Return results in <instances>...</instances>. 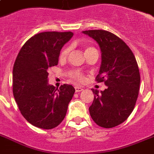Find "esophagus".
Returning <instances> with one entry per match:
<instances>
[{"label": "esophagus", "instance_id": "34e87169", "mask_svg": "<svg viewBox=\"0 0 154 154\" xmlns=\"http://www.w3.org/2000/svg\"><path fill=\"white\" fill-rule=\"evenodd\" d=\"M83 90V88L82 87H80V86H75V91L77 93H79L81 91Z\"/></svg>", "mask_w": 154, "mask_h": 154}]
</instances>
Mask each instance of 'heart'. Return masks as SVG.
<instances>
[{
	"instance_id": "obj_1",
	"label": "heart",
	"mask_w": 154,
	"mask_h": 154,
	"mask_svg": "<svg viewBox=\"0 0 154 154\" xmlns=\"http://www.w3.org/2000/svg\"><path fill=\"white\" fill-rule=\"evenodd\" d=\"M70 50L71 48L68 47L66 48H64L63 51H61V53L60 55V60H65V59L68 57L69 56V52H70ZM93 50H95V49L92 48V47H87L85 49V53H88V52H90V51H93ZM70 77H72V79L76 80V81H78V82H82V81H84L85 79V77H84V75L82 74V72L78 71V70H74V71H72V72H70Z\"/></svg>"
}]
</instances>
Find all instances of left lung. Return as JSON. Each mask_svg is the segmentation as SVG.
I'll use <instances>...</instances> for the list:
<instances>
[{"label":"left lung","mask_w":154,"mask_h":154,"mask_svg":"<svg viewBox=\"0 0 154 154\" xmlns=\"http://www.w3.org/2000/svg\"><path fill=\"white\" fill-rule=\"evenodd\" d=\"M98 43L102 52L98 82H104L103 91L92 89L94 95L89 111L98 126L111 128L126 120L134 109L140 90L139 68L128 46L104 30L82 31Z\"/></svg>","instance_id":"1"}]
</instances>
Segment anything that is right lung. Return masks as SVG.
I'll list each match as a JSON object with an SVG mask.
<instances>
[{
  "label": "right lung",
  "instance_id": "1",
  "mask_svg": "<svg viewBox=\"0 0 154 154\" xmlns=\"http://www.w3.org/2000/svg\"><path fill=\"white\" fill-rule=\"evenodd\" d=\"M73 33H38L29 38L17 55L13 69V94L23 117L30 124L51 129L66 116L73 86L62 85L60 89L48 85L50 67L58 64L63 46Z\"/></svg>",
  "mask_w": 154,
  "mask_h": 154
}]
</instances>
